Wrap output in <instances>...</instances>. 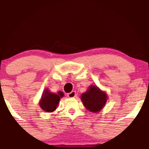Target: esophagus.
<instances>
[{
    "instance_id": "obj_1",
    "label": "esophagus",
    "mask_w": 149,
    "mask_h": 149,
    "mask_svg": "<svg viewBox=\"0 0 149 149\" xmlns=\"http://www.w3.org/2000/svg\"><path fill=\"white\" fill-rule=\"evenodd\" d=\"M67 96H68V97H69V98H73V97H75L76 96V91H72V92H69V93L67 94Z\"/></svg>"
}]
</instances>
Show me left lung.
<instances>
[{
  "label": "left lung",
  "mask_w": 149,
  "mask_h": 149,
  "mask_svg": "<svg viewBox=\"0 0 149 149\" xmlns=\"http://www.w3.org/2000/svg\"><path fill=\"white\" fill-rule=\"evenodd\" d=\"M107 100V96L105 92H102L94 85L90 86L88 91L81 96L83 105L91 112L100 111L105 105Z\"/></svg>",
  "instance_id": "8db88e82"
}]
</instances>
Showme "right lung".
<instances>
[{"label":"right lung","instance_id":"add662e5","mask_svg":"<svg viewBox=\"0 0 149 149\" xmlns=\"http://www.w3.org/2000/svg\"><path fill=\"white\" fill-rule=\"evenodd\" d=\"M63 96L64 94L61 92H59L58 94H54L49 92V90L46 89L39 104L40 107L46 112L54 111L57 109L60 98Z\"/></svg>","mask_w":149,"mask_h":149}]
</instances>
